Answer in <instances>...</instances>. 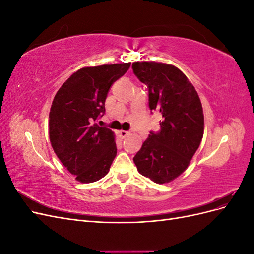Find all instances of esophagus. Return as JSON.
<instances>
[{
    "instance_id": "1",
    "label": "esophagus",
    "mask_w": 254,
    "mask_h": 254,
    "mask_svg": "<svg viewBox=\"0 0 254 254\" xmlns=\"http://www.w3.org/2000/svg\"><path fill=\"white\" fill-rule=\"evenodd\" d=\"M119 134H120V136L122 137V139H125V137H127V136H129L130 134H131V132L126 131V130H121V131L119 132Z\"/></svg>"
}]
</instances>
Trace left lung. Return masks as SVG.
I'll return each mask as SVG.
<instances>
[{
    "label": "left lung",
    "instance_id": "8db88e82",
    "mask_svg": "<svg viewBox=\"0 0 254 254\" xmlns=\"http://www.w3.org/2000/svg\"><path fill=\"white\" fill-rule=\"evenodd\" d=\"M132 70L147 86L150 110L162 115L160 131L150 132L133 162L141 175L158 184L168 183L187 170L201 143L200 98L187 76L172 64L136 61Z\"/></svg>",
    "mask_w": 254,
    "mask_h": 254
}]
</instances>
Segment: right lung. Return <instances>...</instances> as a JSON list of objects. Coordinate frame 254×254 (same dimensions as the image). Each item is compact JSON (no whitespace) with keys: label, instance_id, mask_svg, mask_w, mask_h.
<instances>
[{"label":"right lung","instance_id":"obj_1","mask_svg":"<svg viewBox=\"0 0 254 254\" xmlns=\"http://www.w3.org/2000/svg\"><path fill=\"white\" fill-rule=\"evenodd\" d=\"M130 63L82 67L73 73L54 97L49 133L60 162L82 183L102 179L117 156L112 130L95 121L105 113V101L114 81Z\"/></svg>","mask_w":254,"mask_h":254}]
</instances>
